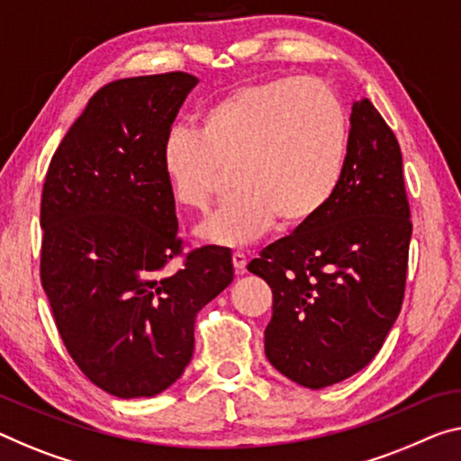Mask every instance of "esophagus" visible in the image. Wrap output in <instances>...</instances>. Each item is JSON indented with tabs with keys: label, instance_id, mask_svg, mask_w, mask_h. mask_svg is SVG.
I'll return each mask as SVG.
<instances>
[{
	"label": "esophagus",
	"instance_id": "obj_1",
	"mask_svg": "<svg viewBox=\"0 0 461 461\" xmlns=\"http://www.w3.org/2000/svg\"><path fill=\"white\" fill-rule=\"evenodd\" d=\"M232 266H235V272L237 274H245V267H247L245 253H240V251L232 253Z\"/></svg>",
	"mask_w": 461,
	"mask_h": 461
}]
</instances>
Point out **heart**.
<instances>
[{
  "mask_svg": "<svg viewBox=\"0 0 461 461\" xmlns=\"http://www.w3.org/2000/svg\"><path fill=\"white\" fill-rule=\"evenodd\" d=\"M348 125L338 98L315 80L278 77L232 90L202 113L195 133L173 130L160 148L167 185L181 206L206 210L232 173L239 194L197 235L212 245L255 243L274 222L294 230L339 185Z\"/></svg>",
  "mask_w": 461,
  "mask_h": 461,
  "instance_id": "1",
  "label": "heart"
}]
</instances>
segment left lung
Masks as SVG:
<instances>
[{"label":"left lung","mask_w":461,"mask_h":461,"mask_svg":"<svg viewBox=\"0 0 461 461\" xmlns=\"http://www.w3.org/2000/svg\"><path fill=\"white\" fill-rule=\"evenodd\" d=\"M410 237L400 144L360 98L331 202L247 266L274 294L264 331L274 369L309 389L365 369L400 315Z\"/></svg>","instance_id":"obj_1"}]
</instances>
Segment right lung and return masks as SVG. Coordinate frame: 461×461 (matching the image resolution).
I'll list each match as a JSON object with an SVG mask.
<instances>
[{
  "label": "right lung",
  "instance_id": "obj_1",
  "mask_svg": "<svg viewBox=\"0 0 461 461\" xmlns=\"http://www.w3.org/2000/svg\"><path fill=\"white\" fill-rule=\"evenodd\" d=\"M195 76L115 80L55 150L41 202V280L82 373L111 395L154 398L194 357L195 315L230 285L229 249L191 251L181 270L175 197L160 148Z\"/></svg>",
  "mask_w": 461,
  "mask_h": 461
}]
</instances>
